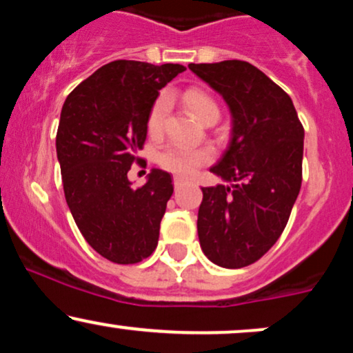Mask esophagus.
<instances>
[{"instance_id": "34e87169", "label": "esophagus", "mask_w": 353, "mask_h": 353, "mask_svg": "<svg viewBox=\"0 0 353 353\" xmlns=\"http://www.w3.org/2000/svg\"><path fill=\"white\" fill-rule=\"evenodd\" d=\"M184 184H185V181L182 179V177H179V176L174 177V188L179 189V188H182V185H184Z\"/></svg>"}]
</instances>
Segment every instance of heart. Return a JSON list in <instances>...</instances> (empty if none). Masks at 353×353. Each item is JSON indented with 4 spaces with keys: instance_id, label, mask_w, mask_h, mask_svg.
Masks as SVG:
<instances>
[{
    "instance_id": "heart-1",
    "label": "heart",
    "mask_w": 353,
    "mask_h": 353,
    "mask_svg": "<svg viewBox=\"0 0 353 353\" xmlns=\"http://www.w3.org/2000/svg\"><path fill=\"white\" fill-rule=\"evenodd\" d=\"M184 103L192 111V114L202 123L216 121L219 117V106L208 92L201 89H188L184 92ZM169 111V96H159L154 101L148 116V129L151 134H159L164 128L165 116ZM212 151L209 148H188L182 144H169L157 154V164L165 171H171L179 176H190L201 165L210 163Z\"/></svg>"
}]
</instances>
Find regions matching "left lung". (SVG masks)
Segmentation results:
<instances>
[{
	"label": "left lung",
	"instance_id": "1",
	"mask_svg": "<svg viewBox=\"0 0 353 353\" xmlns=\"http://www.w3.org/2000/svg\"><path fill=\"white\" fill-rule=\"evenodd\" d=\"M224 98L232 137L210 172L229 182L202 188L197 234L214 264H254L285 229L302 184L303 128L292 99L247 61L189 64Z\"/></svg>",
	"mask_w": 353,
	"mask_h": 353
}]
</instances>
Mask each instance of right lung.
<instances>
[{"label": "right lung", "mask_w": 353, "mask_h": 353, "mask_svg": "<svg viewBox=\"0 0 353 353\" xmlns=\"http://www.w3.org/2000/svg\"><path fill=\"white\" fill-rule=\"evenodd\" d=\"M182 71V64L112 61L72 89L61 109L56 152L68 208L88 244L114 264H136L157 247L172 177L152 169L132 188L128 171L139 161L159 89Z\"/></svg>", "instance_id": "add662e5"}]
</instances>
